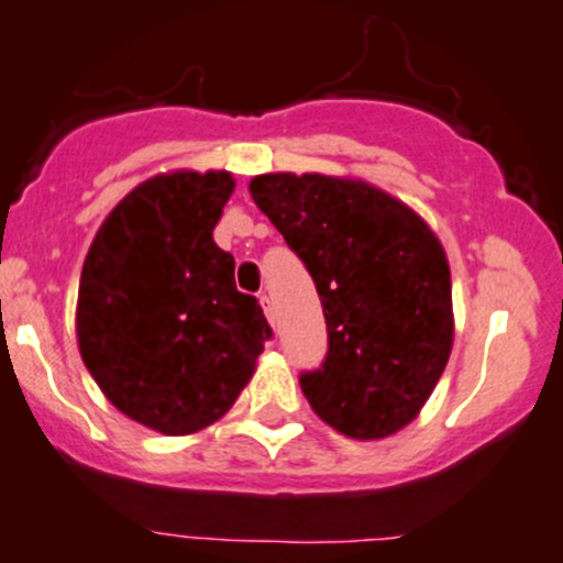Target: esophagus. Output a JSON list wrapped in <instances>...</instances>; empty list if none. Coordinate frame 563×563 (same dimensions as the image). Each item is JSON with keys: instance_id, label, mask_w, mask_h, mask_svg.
I'll use <instances>...</instances> for the list:
<instances>
[{"instance_id": "obj_1", "label": "esophagus", "mask_w": 563, "mask_h": 563, "mask_svg": "<svg viewBox=\"0 0 563 563\" xmlns=\"http://www.w3.org/2000/svg\"><path fill=\"white\" fill-rule=\"evenodd\" d=\"M258 301H262V307H264V316H266V321H269L272 327H275V307H272V299H269V294H266V291L258 294Z\"/></svg>"}]
</instances>
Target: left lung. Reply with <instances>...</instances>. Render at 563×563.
Returning a JSON list of instances; mask_svg holds the SVG:
<instances>
[{
    "label": "left lung",
    "mask_w": 563,
    "mask_h": 563,
    "mask_svg": "<svg viewBox=\"0 0 563 563\" xmlns=\"http://www.w3.org/2000/svg\"><path fill=\"white\" fill-rule=\"evenodd\" d=\"M251 197L312 275L323 364L299 386L321 421L383 440L421 412L453 347L451 266L418 212L351 177L258 175Z\"/></svg>",
    "instance_id": "left-lung-1"
}]
</instances>
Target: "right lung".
<instances>
[{
	"label": "right lung",
	"mask_w": 563,
	"mask_h": 563,
	"mask_svg": "<svg viewBox=\"0 0 563 563\" xmlns=\"http://www.w3.org/2000/svg\"><path fill=\"white\" fill-rule=\"evenodd\" d=\"M232 191L229 173L151 177L112 207L82 264V364L123 416L169 437L216 423L272 336L212 240Z\"/></svg>",
	"instance_id": "add662e5"
}]
</instances>
